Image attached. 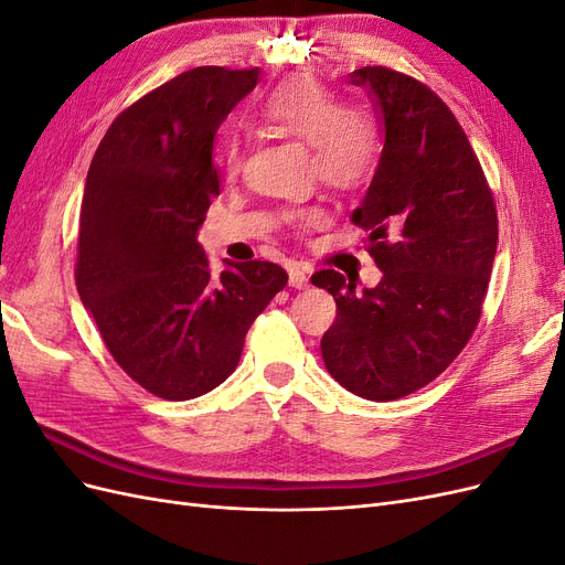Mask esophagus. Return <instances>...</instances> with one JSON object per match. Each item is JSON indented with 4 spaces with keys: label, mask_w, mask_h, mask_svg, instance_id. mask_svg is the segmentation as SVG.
Segmentation results:
<instances>
[{
    "label": "esophagus",
    "mask_w": 565,
    "mask_h": 565,
    "mask_svg": "<svg viewBox=\"0 0 565 565\" xmlns=\"http://www.w3.org/2000/svg\"><path fill=\"white\" fill-rule=\"evenodd\" d=\"M309 270H303L299 266H292L289 268V285H292L295 289H306L309 287Z\"/></svg>",
    "instance_id": "esophagus-1"
}]
</instances>
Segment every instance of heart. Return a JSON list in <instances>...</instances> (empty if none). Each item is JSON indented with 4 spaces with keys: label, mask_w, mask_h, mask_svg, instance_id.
Returning <instances> with one entry per match:
<instances>
[{
    "label": "heart",
    "mask_w": 565,
    "mask_h": 565,
    "mask_svg": "<svg viewBox=\"0 0 565 565\" xmlns=\"http://www.w3.org/2000/svg\"><path fill=\"white\" fill-rule=\"evenodd\" d=\"M262 119L280 134L309 143L318 177L334 188L361 183L377 158V134L370 117L353 108H337L334 96L309 75H295L280 82L262 104ZM221 158L228 172L241 167V143H224ZM295 218L311 226L320 218L316 210H301Z\"/></svg>",
    "instance_id": "1"
}]
</instances>
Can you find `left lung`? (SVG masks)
I'll return each instance as SVG.
<instances>
[{
    "label": "left lung",
    "mask_w": 565,
    "mask_h": 565,
    "mask_svg": "<svg viewBox=\"0 0 565 565\" xmlns=\"http://www.w3.org/2000/svg\"><path fill=\"white\" fill-rule=\"evenodd\" d=\"M363 87L384 131L372 183L351 221L370 231L382 280L363 292L328 268L311 278L337 301L322 334L332 377L367 401H396L465 349L498 252V212L483 169L450 108L422 82L365 65Z\"/></svg>",
    "instance_id": "left-lung-1"
}]
</instances>
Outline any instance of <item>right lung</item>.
I'll return each mask as SVG.
<instances>
[{
    "mask_svg": "<svg viewBox=\"0 0 565 565\" xmlns=\"http://www.w3.org/2000/svg\"><path fill=\"white\" fill-rule=\"evenodd\" d=\"M259 67H193L115 117L84 185L77 292L134 382L191 401L241 361L245 334L287 273L224 262L218 278L198 231L218 195L214 136L256 87Z\"/></svg>",
    "mask_w": 565,
    "mask_h": 565,
    "instance_id": "obj_1",
    "label": "right lung"
}]
</instances>
